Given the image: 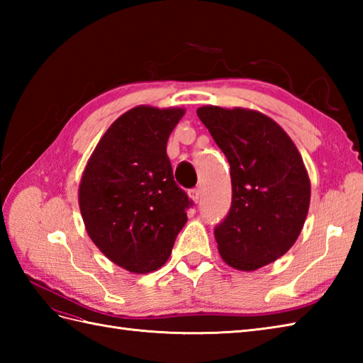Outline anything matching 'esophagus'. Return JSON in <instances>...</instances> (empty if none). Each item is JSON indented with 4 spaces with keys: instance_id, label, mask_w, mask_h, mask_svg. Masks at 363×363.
Listing matches in <instances>:
<instances>
[{
    "instance_id": "34e87169",
    "label": "esophagus",
    "mask_w": 363,
    "mask_h": 363,
    "mask_svg": "<svg viewBox=\"0 0 363 363\" xmlns=\"http://www.w3.org/2000/svg\"><path fill=\"white\" fill-rule=\"evenodd\" d=\"M190 198L194 203H198L201 199V189H194L190 191Z\"/></svg>"
}]
</instances>
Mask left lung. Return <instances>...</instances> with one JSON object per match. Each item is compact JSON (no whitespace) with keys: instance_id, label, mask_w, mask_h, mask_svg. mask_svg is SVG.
<instances>
[{"instance_id":"1","label":"left lung","mask_w":363,"mask_h":363,"mask_svg":"<svg viewBox=\"0 0 363 363\" xmlns=\"http://www.w3.org/2000/svg\"><path fill=\"white\" fill-rule=\"evenodd\" d=\"M196 113L230 165L233 203L213 230L220 256L254 272L296 242L309 212V174L295 143L267 115L218 106Z\"/></svg>"}]
</instances>
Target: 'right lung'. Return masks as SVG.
I'll list each match as a JSON object with an SVG mask.
<instances>
[{"mask_svg":"<svg viewBox=\"0 0 363 363\" xmlns=\"http://www.w3.org/2000/svg\"><path fill=\"white\" fill-rule=\"evenodd\" d=\"M184 109L137 106L106 130L79 184L81 215L99 251L130 273L160 268L194 204L173 177L167 140Z\"/></svg>","mask_w":363,"mask_h":363,"instance_id":"obj_1","label":"right lung"}]
</instances>
